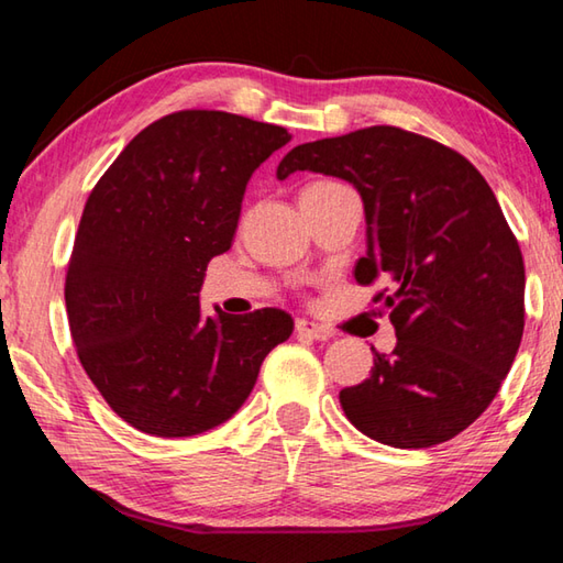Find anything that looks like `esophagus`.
<instances>
[{
  "label": "esophagus",
  "instance_id": "34e87169",
  "mask_svg": "<svg viewBox=\"0 0 563 563\" xmlns=\"http://www.w3.org/2000/svg\"><path fill=\"white\" fill-rule=\"evenodd\" d=\"M297 333L299 336H309V339H317V341H327L333 336V331L321 327V323H313V321H307V319H299L297 321Z\"/></svg>",
  "mask_w": 563,
  "mask_h": 563
}]
</instances>
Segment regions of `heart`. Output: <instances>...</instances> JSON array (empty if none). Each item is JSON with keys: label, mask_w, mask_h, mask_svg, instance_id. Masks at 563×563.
<instances>
[{"label": "heart", "mask_w": 563, "mask_h": 563, "mask_svg": "<svg viewBox=\"0 0 563 563\" xmlns=\"http://www.w3.org/2000/svg\"><path fill=\"white\" fill-rule=\"evenodd\" d=\"M336 187H341V183H333V180H317V183H309L307 187H303L299 197H313V195H323V192H331L336 190Z\"/></svg>", "instance_id": "b5f03b06"}]
</instances>
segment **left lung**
Segmentation results:
<instances>
[{"label":"left lung","instance_id":"1","mask_svg":"<svg viewBox=\"0 0 563 563\" xmlns=\"http://www.w3.org/2000/svg\"><path fill=\"white\" fill-rule=\"evenodd\" d=\"M297 170L356 185L368 250L353 276L390 284L373 303L390 309L398 343L373 349L371 376L339 393L346 418L400 450L460 435L495 400L525 333V260L492 187L465 155L396 125L297 145L276 177Z\"/></svg>","mask_w":563,"mask_h":563}]
</instances>
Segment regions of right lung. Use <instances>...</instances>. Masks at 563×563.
I'll list each match as a JSON object with an SVG mask.
<instances>
[{"instance_id": "add662e5", "label": "right lung", "mask_w": 563, "mask_h": 563, "mask_svg": "<svg viewBox=\"0 0 563 563\" xmlns=\"http://www.w3.org/2000/svg\"><path fill=\"white\" fill-rule=\"evenodd\" d=\"M289 137L244 115L175 111L88 195L66 269L68 329L88 378L135 430L190 438L220 426L291 336L287 311L212 319L197 297L207 264L232 246L252 173Z\"/></svg>"}]
</instances>
